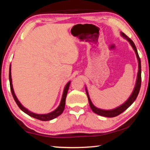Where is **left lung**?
I'll use <instances>...</instances> for the list:
<instances>
[{
  "mask_svg": "<svg viewBox=\"0 0 150 150\" xmlns=\"http://www.w3.org/2000/svg\"><path fill=\"white\" fill-rule=\"evenodd\" d=\"M121 35L124 38L126 39L128 41L130 42V45H132V47H133L134 50L135 51V53L136 54L137 56V59L138 60V75H137V80H136V85L135 87H134V89L132 93L131 96L129 97V98L127 100L125 103H124L123 105H122L121 106H118L116 108L113 109V110H103V109H100L96 108V106L93 105V104L91 102V100L90 99L89 96H88V93L87 88H86V93H87V97H88V103H89V105L91 108L92 109V110L94 112L96 113V115H98L100 116H105V117H115V116H117L119 115H120L121 113H122L124 111H125L127 108H128L129 106H131L132 104L135 100L136 99L137 96L138 95V93L139 92V90H140V87H141V82H142V77H141V61H140V58L139 57L138 51H137V49L136 47V45L134 44V43L133 42L132 40L130 38H128L127 35L124 34L123 32H121Z\"/></svg>",
  "mask_w": 150,
  "mask_h": 150,
  "instance_id": "1",
  "label": "left lung"
}]
</instances>
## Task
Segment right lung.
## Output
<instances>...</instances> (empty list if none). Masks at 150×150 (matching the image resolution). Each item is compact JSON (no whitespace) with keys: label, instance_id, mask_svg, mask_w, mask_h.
<instances>
[{"label":"right lung","instance_id":"add662e5","mask_svg":"<svg viewBox=\"0 0 150 150\" xmlns=\"http://www.w3.org/2000/svg\"><path fill=\"white\" fill-rule=\"evenodd\" d=\"M9 81H10V87H11V93L12 96H13L14 99L15 100V102L16 103L17 105L18 106V107L21 109V110L27 114L28 115H29L32 117L36 118L38 120H42V121H47V120H51L52 119H54L55 118L57 117L59 115H61L62 114V112L64 110L65 108V99H66V96H67V91L69 90V87L70 85V81L67 83V84L65 85V87L64 88V91H63V96H62V100H61V103L59 104V105L58 107L55 109V110H54L52 112L48 113V114H45V115H38V114H35L33 113L32 112L29 111L28 110H27L26 108H24L23 106L21 105V103L19 102V100H18L17 97L15 95L14 90H13V87H12V78H11V65H10V68H9Z\"/></svg>","mask_w":150,"mask_h":150}]
</instances>
